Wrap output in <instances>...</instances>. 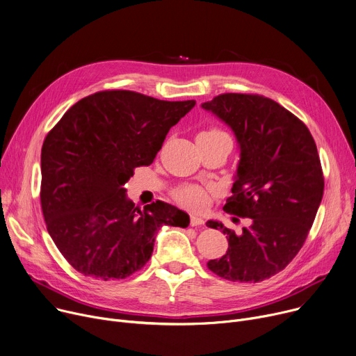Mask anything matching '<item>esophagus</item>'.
<instances>
[{"label": "esophagus", "instance_id": "1", "mask_svg": "<svg viewBox=\"0 0 356 356\" xmlns=\"http://www.w3.org/2000/svg\"><path fill=\"white\" fill-rule=\"evenodd\" d=\"M204 220L200 215H191V227H201L204 225Z\"/></svg>", "mask_w": 356, "mask_h": 356}]
</instances>
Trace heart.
<instances>
[{"instance_id": "heart-1", "label": "heart", "mask_w": 356, "mask_h": 356, "mask_svg": "<svg viewBox=\"0 0 356 356\" xmlns=\"http://www.w3.org/2000/svg\"><path fill=\"white\" fill-rule=\"evenodd\" d=\"M200 138L221 140V138H228V135L218 128H209V129H205L198 134L197 140H200ZM175 197L179 202H182L184 205H186L189 208H201L207 202L205 189L198 185H186V186L179 188L175 193Z\"/></svg>"}]
</instances>
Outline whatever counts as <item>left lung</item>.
<instances>
[{"label":"left lung","instance_id":"obj_1","mask_svg":"<svg viewBox=\"0 0 356 356\" xmlns=\"http://www.w3.org/2000/svg\"><path fill=\"white\" fill-rule=\"evenodd\" d=\"M201 106L234 131L239 145L224 211L251 220L241 234L207 222L228 239L227 254L207 265L228 281L261 282L295 258L314 224L323 195L316 144L302 121L262 95L228 92Z\"/></svg>","mask_w":356,"mask_h":356}]
</instances>
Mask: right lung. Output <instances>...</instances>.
Listing matches in <instances>:
<instances>
[{
    "instance_id": "obj_1",
    "label": "right lung",
    "mask_w": 356,
    "mask_h": 356,
    "mask_svg": "<svg viewBox=\"0 0 356 356\" xmlns=\"http://www.w3.org/2000/svg\"><path fill=\"white\" fill-rule=\"evenodd\" d=\"M195 101L99 91L74 104L41 149V208L48 234L68 264L101 281L124 280L151 258L162 225L186 228L189 216L156 201L127 198L134 168L149 165Z\"/></svg>"
}]
</instances>
